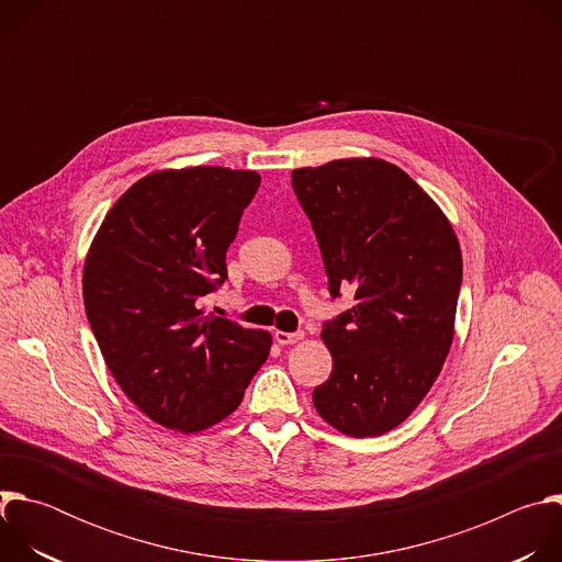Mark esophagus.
Returning a JSON list of instances; mask_svg holds the SVG:
<instances>
[{
  "label": "esophagus",
  "mask_w": 562,
  "mask_h": 562,
  "mask_svg": "<svg viewBox=\"0 0 562 562\" xmlns=\"http://www.w3.org/2000/svg\"><path fill=\"white\" fill-rule=\"evenodd\" d=\"M304 338L302 331H295V334H286V331H276V342L278 345H295Z\"/></svg>",
  "instance_id": "1"
}]
</instances>
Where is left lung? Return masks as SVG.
<instances>
[{
    "mask_svg": "<svg viewBox=\"0 0 562 562\" xmlns=\"http://www.w3.org/2000/svg\"><path fill=\"white\" fill-rule=\"evenodd\" d=\"M311 220L329 291L356 304L323 329L331 375L313 405L351 438L405 423L434 386L453 342L462 256L442 209L380 157L334 159L291 173Z\"/></svg>",
    "mask_w": 562,
    "mask_h": 562,
    "instance_id": "obj_1",
    "label": "left lung"
}]
</instances>
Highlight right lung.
<instances>
[{
  "mask_svg": "<svg viewBox=\"0 0 562 562\" xmlns=\"http://www.w3.org/2000/svg\"><path fill=\"white\" fill-rule=\"evenodd\" d=\"M260 176L165 169L106 213L85 260V306L104 362L131 403L180 434L204 431L243 403L273 338L204 313L226 280V249Z\"/></svg>",
  "mask_w": 562,
  "mask_h": 562,
  "instance_id": "add662e5",
  "label": "right lung"
}]
</instances>
